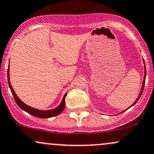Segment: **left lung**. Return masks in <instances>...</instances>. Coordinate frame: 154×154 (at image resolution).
Listing matches in <instances>:
<instances>
[{"label":"left lung","instance_id":"obj_1","mask_svg":"<svg viewBox=\"0 0 154 154\" xmlns=\"http://www.w3.org/2000/svg\"><path fill=\"white\" fill-rule=\"evenodd\" d=\"M143 63H144V61H143ZM144 68H145V76H144V79H143V85H142V89H141V93H140V94H139V97H138L137 98V100H136V102L134 103L133 104L131 105V106H133V105H134L136 104V103L137 102V101L139 100V99L140 98V97H141V94H142V92H143V87H144V85H145V79H146V66L144 67ZM131 106H130V107H131Z\"/></svg>","mask_w":154,"mask_h":154}]
</instances>
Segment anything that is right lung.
I'll use <instances>...</instances> for the list:
<instances>
[{"label": "right lung", "instance_id": "right-lung-1", "mask_svg": "<svg viewBox=\"0 0 154 154\" xmlns=\"http://www.w3.org/2000/svg\"><path fill=\"white\" fill-rule=\"evenodd\" d=\"M9 79H10V77H9V67H8V81L9 87L10 89H11V92H12V94L13 97H14V100L15 101V102H16V104L18 105L19 107L22 109L23 110H24L25 112H28L30 114H31V115L36 116V117L42 118V119L53 117V116L59 115L60 114H61V113L63 112L64 108H65V97L67 96V93L64 95L63 100H62V102L60 103V104L57 106V108L53 109H51V110H46V111L39 110V109H37L30 107V106L26 105L17 97L16 94H15L14 90H13L12 86H11Z\"/></svg>", "mask_w": 154, "mask_h": 154}]
</instances>
